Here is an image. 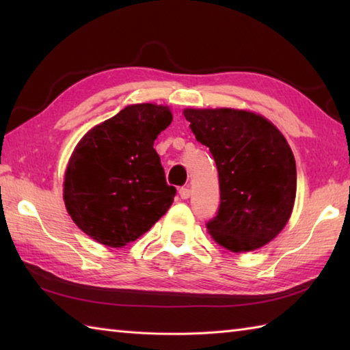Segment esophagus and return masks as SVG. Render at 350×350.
<instances>
[{
	"mask_svg": "<svg viewBox=\"0 0 350 350\" xmlns=\"http://www.w3.org/2000/svg\"><path fill=\"white\" fill-rule=\"evenodd\" d=\"M179 196H180V198H182V200H187V198H189V197H191V189H189V187H187V188H182V189L179 191Z\"/></svg>",
	"mask_w": 350,
	"mask_h": 350,
	"instance_id": "34e87169",
	"label": "esophagus"
}]
</instances>
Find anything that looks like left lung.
Returning a JSON list of instances; mask_svg holds the SVG:
<instances>
[{
  "label": "left lung",
  "instance_id": "1",
  "mask_svg": "<svg viewBox=\"0 0 350 350\" xmlns=\"http://www.w3.org/2000/svg\"><path fill=\"white\" fill-rule=\"evenodd\" d=\"M196 139L218 168L221 204L207 232L233 252L254 251L286 227L296 197V163L280 129L237 108H185Z\"/></svg>",
  "mask_w": 350,
  "mask_h": 350
}]
</instances>
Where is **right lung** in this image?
Here are the masks:
<instances>
[{"instance_id":"obj_1","label":"right lung","mask_w":350,"mask_h":350,"mask_svg":"<svg viewBox=\"0 0 350 350\" xmlns=\"http://www.w3.org/2000/svg\"><path fill=\"white\" fill-rule=\"evenodd\" d=\"M173 122L167 105L133 103L93 126L73 148L63 200L73 222L105 247L122 248L173 204L154 139Z\"/></svg>"}]
</instances>
